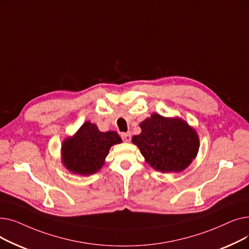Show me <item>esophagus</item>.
Wrapping results in <instances>:
<instances>
[{
    "instance_id": "esophagus-1",
    "label": "esophagus",
    "mask_w": 249,
    "mask_h": 249,
    "mask_svg": "<svg viewBox=\"0 0 249 249\" xmlns=\"http://www.w3.org/2000/svg\"><path fill=\"white\" fill-rule=\"evenodd\" d=\"M121 136L125 142H129L130 140H131V134L130 133H123Z\"/></svg>"
}]
</instances>
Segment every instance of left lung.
<instances>
[{"label": "left lung", "instance_id": "1", "mask_svg": "<svg viewBox=\"0 0 249 249\" xmlns=\"http://www.w3.org/2000/svg\"><path fill=\"white\" fill-rule=\"evenodd\" d=\"M139 126L141 132L132 137V143L155 171L180 173L197 156L199 135L181 118L152 113Z\"/></svg>", "mask_w": 249, "mask_h": 249}]
</instances>
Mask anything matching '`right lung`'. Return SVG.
<instances>
[{"label": "right lung", "instance_id": "right-lung-1", "mask_svg": "<svg viewBox=\"0 0 249 249\" xmlns=\"http://www.w3.org/2000/svg\"><path fill=\"white\" fill-rule=\"evenodd\" d=\"M121 142L116 131L101 132L96 124L87 121L62 141L61 162L71 174L94 175L104 165L110 148Z\"/></svg>", "mask_w": 249, "mask_h": 249}]
</instances>
